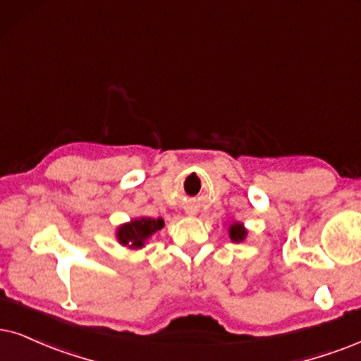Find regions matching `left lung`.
I'll return each instance as SVG.
<instances>
[{
  "label": "left lung",
  "mask_w": 361,
  "mask_h": 361,
  "mask_svg": "<svg viewBox=\"0 0 361 361\" xmlns=\"http://www.w3.org/2000/svg\"><path fill=\"white\" fill-rule=\"evenodd\" d=\"M228 233H230V240L231 241H236V243H240V241H243L246 238L248 231H246V228L243 226V223L235 221L233 225H230V228H228Z\"/></svg>",
  "instance_id": "1"
}]
</instances>
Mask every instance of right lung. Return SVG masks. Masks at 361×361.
I'll use <instances>...</instances> for the list:
<instances>
[{"mask_svg":"<svg viewBox=\"0 0 361 361\" xmlns=\"http://www.w3.org/2000/svg\"><path fill=\"white\" fill-rule=\"evenodd\" d=\"M165 226V221L161 218H135L130 223H125L116 230V240L120 241L123 246H128L131 250L143 248L145 243L149 236L157 233Z\"/></svg>","mask_w":361,"mask_h":361,"instance_id":"add662e5","label":"right lung"}]
</instances>
